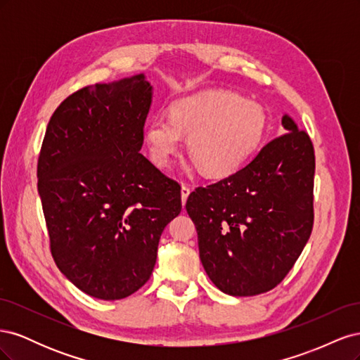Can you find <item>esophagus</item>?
Masks as SVG:
<instances>
[{
    "label": "esophagus",
    "instance_id": "1",
    "mask_svg": "<svg viewBox=\"0 0 360 360\" xmlns=\"http://www.w3.org/2000/svg\"><path fill=\"white\" fill-rule=\"evenodd\" d=\"M189 193H191V188L188 186V184H183V186H181V202H183V205H184V202H186Z\"/></svg>",
    "mask_w": 360,
    "mask_h": 360
}]
</instances>
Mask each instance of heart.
<instances>
[{
    "label": "heart",
    "mask_w": 360,
    "mask_h": 360,
    "mask_svg": "<svg viewBox=\"0 0 360 360\" xmlns=\"http://www.w3.org/2000/svg\"><path fill=\"white\" fill-rule=\"evenodd\" d=\"M266 114L258 103L228 90H205L171 105L169 117L156 115L144 127L150 155L168 165L189 135L188 148L209 177H226L243 167L263 139Z\"/></svg>",
    "instance_id": "1"
}]
</instances>
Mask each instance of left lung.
Segmentation results:
<instances>
[{
	"mask_svg": "<svg viewBox=\"0 0 360 360\" xmlns=\"http://www.w3.org/2000/svg\"><path fill=\"white\" fill-rule=\"evenodd\" d=\"M282 127L245 168L186 201L205 274L230 296L275 288L312 231L314 147L287 114Z\"/></svg>",
	"mask_w": 360,
	"mask_h": 360,
	"instance_id": "left-lung-1",
	"label": "left lung"
}]
</instances>
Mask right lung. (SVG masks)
Returning <instances> with one entry per match:
<instances>
[{
	"label": "right lung",
	"instance_id": "obj_1",
	"mask_svg": "<svg viewBox=\"0 0 360 360\" xmlns=\"http://www.w3.org/2000/svg\"><path fill=\"white\" fill-rule=\"evenodd\" d=\"M153 86L144 73L84 86L52 114L37 163L51 252L89 296L118 300L150 279L180 184L139 153Z\"/></svg>",
	"mask_w": 360,
	"mask_h": 360
}]
</instances>
